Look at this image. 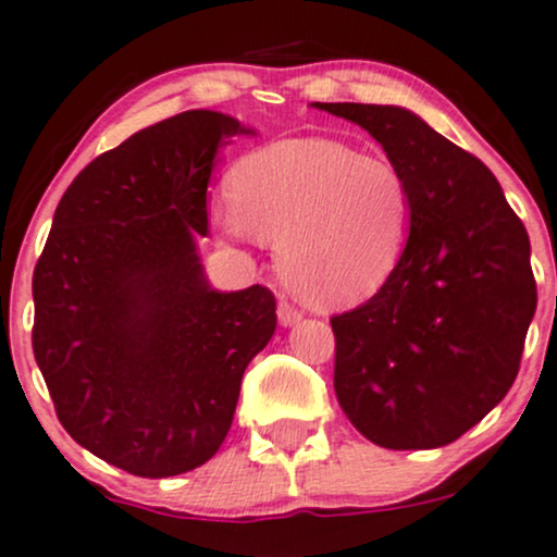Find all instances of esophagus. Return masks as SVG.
Wrapping results in <instances>:
<instances>
[{
    "label": "esophagus",
    "mask_w": 557,
    "mask_h": 557,
    "mask_svg": "<svg viewBox=\"0 0 557 557\" xmlns=\"http://www.w3.org/2000/svg\"><path fill=\"white\" fill-rule=\"evenodd\" d=\"M277 317H280V324L290 326V324H296V321L304 319V311H300L298 306H293L287 298H280V304H277Z\"/></svg>",
    "instance_id": "esophagus-1"
}]
</instances>
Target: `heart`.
Instances as JSON below:
<instances>
[{"instance_id":"b5f03b06","label":"heart","mask_w":557,"mask_h":557,"mask_svg":"<svg viewBox=\"0 0 557 557\" xmlns=\"http://www.w3.org/2000/svg\"><path fill=\"white\" fill-rule=\"evenodd\" d=\"M412 186L397 163L337 139H285L251 152L231 176L214 223L227 236L277 244L280 274L319 308L381 290L405 257Z\"/></svg>"}]
</instances>
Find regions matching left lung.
<instances>
[{
	"mask_svg": "<svg viewBox=\"0 0 557 557\" xmlns=\"http://www.w3.org/2000/svg\"><path fill=\"white\" fill-rule=\"evenodd\" d=\"M360 124L412 186L405 257L386 285L330 319L334 392L384 448L457 441L506 397L537 283L527 227L472 152L397 106L317 103Z\"/></svg>",
	"mask_w": 557,
	"mask_h": 557,
	"instance_id": "obj_1",
	"label": "left lung"
}]
</instances>
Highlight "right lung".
<instances>
[{"label": "right lung", "instance_id": "obj_1", "mask_svg": "<svg viewBox=\"0 0 557 557\" xmlns=\"http://www.w3.org/2000/svg\"><path fill=\"white\" fill-rule=\"evenodd\" d=\"M240 132L218 111H184L98 156L33 270V355L59 423L137 478L214 457L277 326L270 287L212 290L194 246L214 152Z\"/></svg>", "mask_w": 557, "mask_h": 557}]
</instances>
